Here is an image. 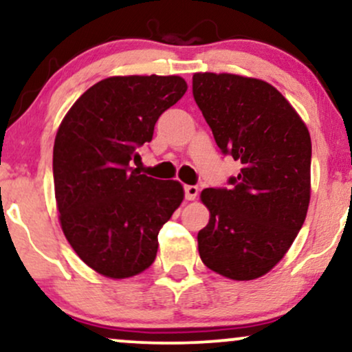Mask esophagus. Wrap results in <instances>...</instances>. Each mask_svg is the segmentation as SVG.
<instances>
[{
	"label": "esophagus",
	"instance_id": "esophagus-1",
	"mask_svg": "<svg viewBox=\"0 0 352 352\" xmlns=\"http://www.w3.org/2000/svg\"><path fill=\"white\" fill-rule=\"evenodd\" d=\"M184 192H185V198L192 201V200H195V198H197L198 187H197V185H185Z\"/></svg>",
	"mask_w": 352,
	"mask_h": 352
}]
</instances>
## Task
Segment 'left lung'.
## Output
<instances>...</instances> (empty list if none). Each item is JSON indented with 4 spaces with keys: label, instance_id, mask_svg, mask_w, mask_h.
Listing matches in <instances>:
<instances>
[{
    "label": "left lung",
    "instance_id": "left-lung-1",
    "mask_svg": "<svg viewBox=\"0 0 352 352\" xmlns=\"http://www.w3.org/2000/svg\"><path fill=\"white\" fill-rule=\"evenodd\" d=\"M193 98L224 155L241 162L228 187L205 188L210 221L198 232L206 267L232 280L267 274L302 230L310 203L311 139L272 85L195 74Z\"/></svg>",
    "mask_w": 352,
    "mask_h": 352
}]
</instances>
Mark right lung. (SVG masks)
I'll use <instances>...</instances> for the list:
<instances>
[{"label":"right lung","mask_w":352,"mask_h":352,"mask_svg":"<svg viewBox=\"0 0 352 352\" xmlns=\"http://www.w3.org/2000/svg\"><path fill=\"white\" fill-rule=\"evenodd\" d=\"M185 91L177 75L104 78L75 101L57 131L52 168L62 231L101 275L126 278L149 267L160 228L184 200L179 182L152 179L129 162Z\"/></svg>","instance_id":"obj_1"}]
</instances>
